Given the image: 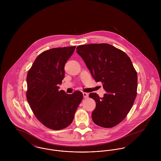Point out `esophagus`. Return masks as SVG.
I'll use <instances>...</instances> for the list:
<instances>
[{"instance_id": "34e87169", "label": "esophagus", "mask_w": 161, "mask_h": 161, "mask_svg": "<svg viewBox=\"0 0 161 161\" xmlns=\"http://www.w3.org/2000/svg\"><path fill=\"white\" fill-rule=\"evenodd\" d=\"M83 96H84V98H86L89 97V93H87L86 92H83Z\"/></svg>"}]
</instances>
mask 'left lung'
I'll return each instance as SVG.
<instances>
[{"instance_id": "obj_1", "label": "left lung", "mask_w": 161, "mask_h": 161, "mask_svg": "<svg viewBox=\"0 0 161 161\" xmlns=\"http://www.w3.org/2000/svg\"><path fill=\"white\" fill-rule=\"evenodd\" d=\"M96 82H102L107 93L100 98L96 93L89 97L96 103L92 112L94 123L112 128L122 121L133 107L137 95L138 75L128 56L107 43L77 47Z\"/></svg>"}]
</instances>
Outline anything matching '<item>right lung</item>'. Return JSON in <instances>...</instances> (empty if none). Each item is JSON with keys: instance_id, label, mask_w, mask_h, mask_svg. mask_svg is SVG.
<instances>
[{"instance_id": "1", "label": "right lung", "mask_w": 161, "mask_h": 161, "mask_svg": "<svg viewBox=\"0 0 161 161\" xmlns=\"http://www.w3.org/2000/svg\"><path fill=\"white\" fill-rule=\"evenodd\" d=\"M75 46L56 47L42 53L26 76V99L36 118L47 128L59 130L72 122L83 94L59 91L64 77V66Z\"/></svg>"}]
</instances>
